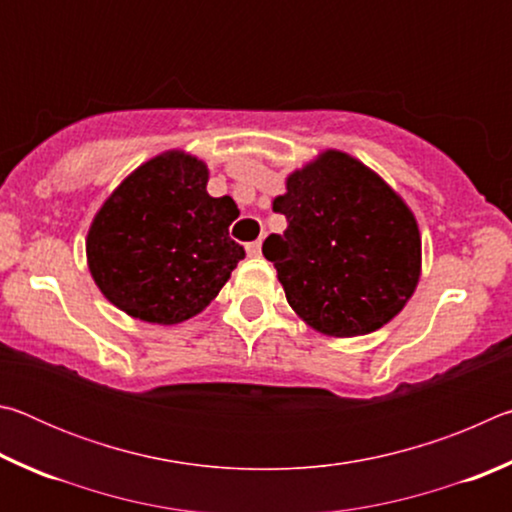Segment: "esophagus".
I'll list each match as a JSON object with an SVG mask.
<instances>
[{
    "instance_id": "esophagus-1",
    "label": "esophagus",
    "mask_w": 512,
    "mask_h": 512,
    "mask_svg": "<svg viewBox=\"0 0 512 512\" xmlns=\"http://www.w3.org/2000/svg\"><path fill=\"white\" fill-rule=\"evenodd\" d=\"M246 253H248V257L262 255V241H250V244H246Z\"/></svg>"
}]
</instances>
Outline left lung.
<instances>
[{
	"label": "left lung",
	"mask_w": 512,
	"mask_h": 512,
	"mask_svg": "<svg viewBox=\"0 0 512 512\" xmlns=\"http://www.w3.org/2000/svg\"><path fill=\"white\" fill-rule=\"evenodd\" d=\"M273 210L284 235L264 241L287 302L334 339L363 336L400 314L418 287L422 241L404 198L350 153L327 149L289 173Z\"/></svg>",
	"instance_id": "1"
}]
</instances>
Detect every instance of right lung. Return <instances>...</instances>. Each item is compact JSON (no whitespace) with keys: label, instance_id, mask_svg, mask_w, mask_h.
<instances>
[{"label":"right lung","instance_id":"1","mask_svg":"<svg viewBox=\"0 0 512 512\" xmlns=\"http://www.w3.org/2000/svg\"><path fill=\"white\" fill-rule=\"evenodd\" d=\"M207 180L196 155L164 151L128 173L94 214L88 268L124 314L155 325L194 318L246 257L228 232L237 203L212 198Z\"/></svg>","mask_w":512,"mask_h":512}]
</instances>
